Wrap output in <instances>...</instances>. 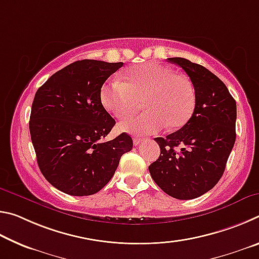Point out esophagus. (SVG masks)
Segmentation results:
<instances>
[{
	"label": "esophagus",
	"instance_id": "esophagus-1",
	"mask_svg": "<svg viewBox=\"0 0 259 259\" xmlns=\"http://www.w3.org/2000/svg\"><path fill=\"white\" fill-rule=\"evenodd\" d=\"M140 143H142V139H140V138H134V145L135 146H138Z\"/></svg>",
	"mask_w": 259,
	"mask_h": 259
}]
</instances>
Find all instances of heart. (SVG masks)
Listing matches in <instances>:
<instances>
[{
  "label": "heart",
  "instance_id": "heart-1",
  "mask_svg": "<svg viewBox=\"0 0 259 259\" xmlns=\"http://www.w3.org/2000/svg\"><path fill=\"white\" fill-rule=\"evenodd\" d=\"M124 82L113 80L100 89L104 107L116 119L125 120L143 102L145 113L120 123L122 133L153 135L165 125L174 129L185 124L195 108V89L186 75L176 74L157 63L138 64L124 72Z\"/></svg>",
  "mask_w": 259,
  "mask_h": 259
}]
</instances>
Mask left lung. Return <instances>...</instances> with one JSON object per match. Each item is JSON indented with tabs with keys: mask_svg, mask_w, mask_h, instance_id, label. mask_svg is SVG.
<instances>
[{
	"mask_svg": "<svg viewBox=\"0 0 259 259\" xmlns=\"http://www.w3.org/2000/svg\"><path fill=\"white\" fill-rule=\"evenodd\" d=\"M168 60L191 78L195 108L181 129L165 138H155L161 153L148 170L166 194L190 200L211 190L224 174L236 137V103L209 69L181 57Z\"/></svg>",
	"mask_w": 259,
	"mask_h": 259,
	"instance_id": "8db88e82",
	"label": "left lung"
}]
</instances>
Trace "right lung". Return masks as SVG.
I'll return each mask as SVG.
<instances>
[{"label":"right lung","mask_w":259,"mask_h":259,"mask_svg":"<svg viewBox=\"0 0 259 259\" xmlns=\"http://www.w3.org/2000/svg\"><path fill=\"white\" fill-rule=\"evenodd\" d=\"M123 63L83 59L48 78L35 94L29 133L45 178L74 196L99 192L121 156L133 148L125 133L103 143L115 120L104 108L100 89Z\"/></svg>","instance_id":"obj_1"}]
</instances>
